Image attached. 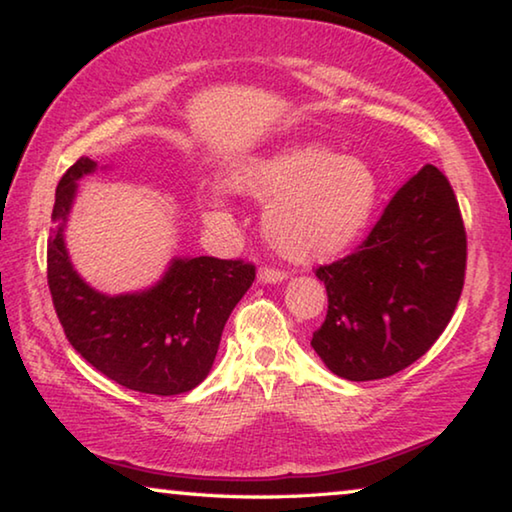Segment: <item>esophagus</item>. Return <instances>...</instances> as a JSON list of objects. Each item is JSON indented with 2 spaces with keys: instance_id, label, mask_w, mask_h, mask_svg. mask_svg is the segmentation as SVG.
<instances>
[{
  "instance_id": "esophagus-1",
  "label": "esophagus",
  "mask_w": 512,
  "mask_h": 512,
  "mask_svg": "<svg viewBox=\"0 0 512 512\" xmlns=\"http://www.w3.org/2000/svg\"><path fill=\"white\" fill-rule=\"evenodd\" d=\"M286 279V272L281 270H272V267H263V270H258V281L261 283H281Z\"/></svg>"
}]
</instances>
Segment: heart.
<instances>
[{"label":"heart","instance_id":"obj_1","mask_svg":"<svg viewBox=\"0 0 512 512\" xmlns=\"http://www.w3.org/2000/svg\"><path fill=\"white\" fill-rule=\"evenodd\" d=\"M224 186L267 201L263 231L272 249L295 265L333 261L370 226L379 179L356 156L320 145H290L233 163ZM224 206L222 197L215 208Z\"/></svg>","mask_w":512,"mask_h":512}]
</instances>
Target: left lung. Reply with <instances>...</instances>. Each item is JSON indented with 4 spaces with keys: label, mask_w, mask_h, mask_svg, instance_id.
<instances>
[{
    "label": "left lung",
    "mask_w": 512,
    "mask_h": 512,
    "mask_svg": "<svg viewBox=\"0 0 512 512\" xmlns=\"http://www.w3.org/2000/svg\"><path fill=\"white\" fill-rule=\"evenodd\" d=\"M467 238L454 190L424 165L354 254L322 265L329 311L311 345L347 381L385 379L424 356L463 292Z\"/></svg>",
    "instance_id": "obj_1"
}]
</instances>
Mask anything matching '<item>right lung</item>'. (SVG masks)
<instances>
[{
  "label": "right lung",
  "instance_id": "1",
  "mask_svg": "<svg viewBox=\"0 0 512 512\" xmlns=\"http://www.w3.org/2000/svg\"><path fill=\"white\" fill-rule=\"evenodd\" d=\"M97 170L81 156L56 186L47 283L70 345L124 388L170 397L206 379L224 324L256 279V267L213 256L172 258L154 286L106 295L81 279L65 247L79 181Z\"/></svg>",
  "mask_w": 512,
  "mask_h": 512
}]
</instances>
